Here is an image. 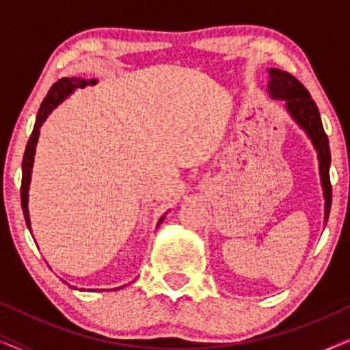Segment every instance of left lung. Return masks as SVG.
I'll list each match as a JSON object with an SVG mask.
<instances>
[{
    "mask_svg": "<svg viewBox=\"0 0 350 350\" xmlns=\"http://www.w3.org/2000/svg\"><path fill=\"white\" fill-rule=\"evenodd\" d=\"M269 85L267 92L272 98L284 100L286 111L295 119L296 124L308 133L312 145L317 151L320 181H322L323 198H325V224L328 221L329 208H332V183H329V154L328 137L323 131L322 119L315 102L310 97L308 89L299 83L295 76L286 71L269 68Z\"/></svg>",
    "mask_w": 350,
    "mask_h": 350,
    "instance_id": "left-lung-1",
    "label": "left lung"
}]
</instances>
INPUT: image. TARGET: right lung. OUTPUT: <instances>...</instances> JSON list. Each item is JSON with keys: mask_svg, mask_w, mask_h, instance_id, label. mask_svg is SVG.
<instances>
[{"mask_svg": "<svg viewBox=\"0 0 350 350\" xmlns=\"http://www.w3.org/2000/svg\"><path fill=\"white\" fill-rule=\"evenodd\" d=\"M97 79H81V78H62L57 81V83L52 85L47 92L46 98L42 100L40 111H38L36 116V122L35 127H33V132L30 138H28L27 148H25V154H23V161H22V186H21V199H22V210H23V217H25V223L28 229L31 232V226H30V213H28V189H30V181H31V169H33V161H35V151H36V143H38V137H40V127L42 126V122L46 121L47 116L52 113L57 105H59L62 100H65L70 94H73L76 89H83L89 84H95ZM162 217L157 223V226L162 223ZM75 288V286H73Z\"/></svg>", "mask_w": 350, "mask_h": 350, "instance_id": "add662e5", "label": "right lung"}]
</instances>
